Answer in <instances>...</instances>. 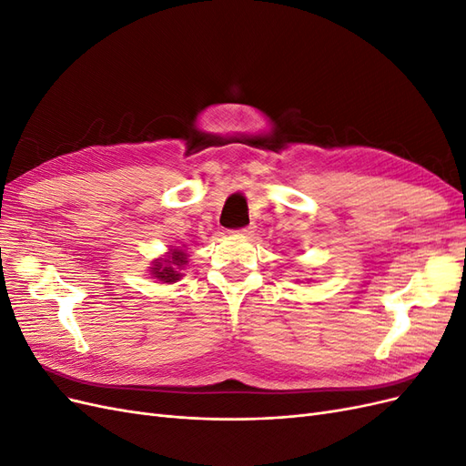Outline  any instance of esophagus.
<instances>
[{
    "mask_svg": "<svg viewBox=\"0 0 466 466\" xmlns=\"http://www.w3.org/2000/svg\"><path fill=\"white\" fill-rule=\"evenodd\" d=\"M252 233H255V225H247V228L237 229V235H241V237H248Z\"/></svg>",
    "mask_w": 466,
    "mask_h": 466,
    "instance_id": "1",
    "label": "esophagus"
}]
</instances>
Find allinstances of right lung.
Masks as SVG:
<instances>
[{
    "label": "right lung",
    "mask_w": 466,
    "mask_h": 466,
    "mask_svg": "<svg viewBox=\"0 0 466 466\" xmlns=\"http://www.w3.org/2000/svg\"><path fill=\"white\" fill-rule=\"evenodd\" d=\"M187 252L173 248V255L165 258V260H157L151 268V276H155L157 279L165 281V284H173V281L180 279V270L187 266Z\"/></svg>",
    "instance_id": "right-lung-1"
}]
</instances>
